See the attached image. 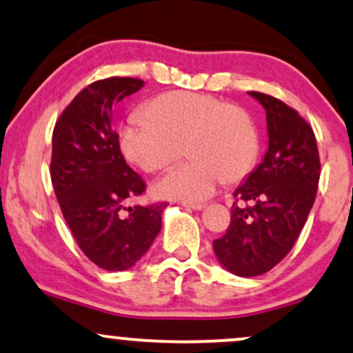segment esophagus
<instances>
[{"label":"esophagus","instance_id":"obj_1","mask_svg":"<svg viewBox=\"0 0 353 353\" xmlns=\"http://www.w3.org/2000/svg\"><path fill=\"white\" fill-rule=\"evenodd\" d=\"M185 208H190V210H194V211H203L204 210V204L201 203H183Z\"/></svg>","mask_w":353,"mask_h":353}]
</instances>
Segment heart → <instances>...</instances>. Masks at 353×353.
Masks as SVG:
<instances>
[{
	"label": "heart",
	"instance_id": "1",
	"mask_svg": "<svg viewBox=\"0 0 353 353\" xmlns=\"http://www.w3.org/2000/svg\"><path fill=\"white\" fill-rule=\"evenodd\" d=\"M145 112L121 128V150L130 162L162 172L185 155V145L193 159L157 183L160 196L204 201L223 181L236 183L254 168L259 134L242 108L211 94L173 91L155 98Z\"/></svg>",
	"mask_w": 353,
	"mask_h": 353
}]
</instances>
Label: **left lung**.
<instances>
[{
    "label": "left lung",
    "instance_id": "8db88e82",
    "mask_svg": "<svg viewBox=\"0 0 353 353\" xmlns=\"http://www.w3.org/2000/svg\"><path fill=\"white\" fill-rule=\"evenodd\" d=\"M267 112L268 150L234 196L228 232L212 242L219 263L237 276L263 275L280 263L306 223L319 185V152L310 124L293 108L250 91Z\"/></svg>",
    "mask_w": 353,
    "mask_h": 353
}]
</instances>
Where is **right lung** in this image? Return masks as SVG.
<instances>
[{"mask_svg":"<svg viewBox=\"0 0 353 353\" xmlns=\"http://www.w3.org/2000/svg\"><path fill=\"white\" fill-rule=\"evenodd\" d=\"M143 85L129 77L88 85L62 112L52 136L50 176L60 210L83 254L108 272L134 267L147 254L167 206L125 208L145 183L121 154L112 110Z\"/></svg>","mask_w":353,"mask_h":353,"instance_id":"add662e5","label":"right lung"}]
</instances>
